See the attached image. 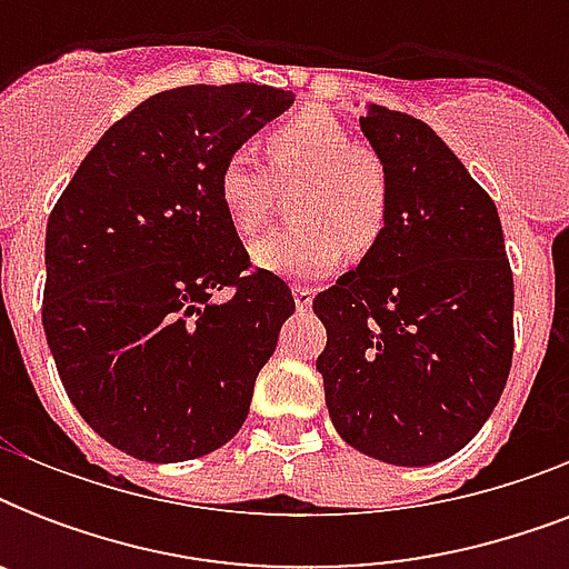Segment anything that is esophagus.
I'll list each match as a JSON object with an SVG mask.
<instances>
[{"label": "esophagus", "mask_w": 569, "mask_h": 569, "mask_svg": "<svg viewBox=\"0 0 569 569\" xmlns=\"http://www.w3.org/2000/svg\"><path fill=\"white\" fill-rule=\"evenodd\" d=\"M292 298H295V307L298 310H310V303H312V289L310 286H292Z\"/></svg>", "instance_id": "esophagus-1"}]
</instances>
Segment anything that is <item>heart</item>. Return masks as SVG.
<instances>
[{
    "mask_svg": "<svg viewBox=\"0 0 569 569\" xmlns=\"http://www.w3.org/2000/svg\"><path fill=\"white\" fill-rule=\"evenodd\" d=\"M271 173L250 147H236L218 168L214 191L227 221L241 236L268 221L277 186H298L301 223L266 232L250 244V262L277 277H321L346 257L369 250L389 214V177L380 156L351 144L330 111L307 109L266 136Z\"/></svg>",
    "mask_w": 569,
    "mask_h": 569,
    "instance_id": "heart-1",
    "label": "heart"
}]
</instances>
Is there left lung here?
Segmentation results:
<instances>
[{"label":"left lung","instance_id":"1","mask_svg":"<svg viewBox=\"0 0 569 569\" xmlns=\"http://www.w3.org/2000/svg\"><path fill=\"white\" fill-rule=\"evenodd\" d=\"M360 129L387 168V227L312 301L328 330L316 369L348 446L428 467L463 449L502 396L511 266L493 200L431 127L369 102Z\"/></svg>","mask_w":569,"mask_h":569}]
</instances>
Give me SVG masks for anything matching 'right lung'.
Masks as SVG:
<instances>
[{
    "mask_svg": "<svg viewBox=\"0 0 569 569\" xmlns=\"http://www.w3.org/2000/svg\"><path fill=\"white\" fill-rule=\"evenodd\" d=\"M292 91L189 84L144 100L84 156L47 223L43 333L82 419L114 449L180 463L248 419L295 312L250 271L214 177Z\"/></svg>",
    "mask_w": 569,
    "mask_h": 569,
    "instance_id": "right-lung-1",
    "label": "right lung"
}]
</instances>
